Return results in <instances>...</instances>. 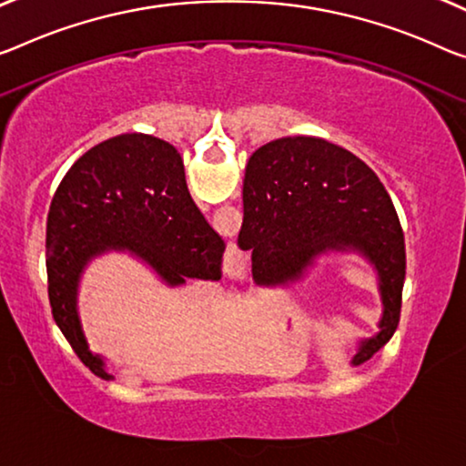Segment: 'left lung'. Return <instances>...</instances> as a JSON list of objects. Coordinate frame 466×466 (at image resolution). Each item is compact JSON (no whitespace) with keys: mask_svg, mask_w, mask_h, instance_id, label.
<instances>
[{"mask_svg":"<svg viewBox=\"0 0 466 466\" xmlns=\"http://www.w3.org/2000/svg\"><path fill=\"white\" fill-rule=\"evenodd\" d=\"M238 243L252 252L258 285L299 281L320 256L358 254L373 267L383 312L352 364L369 360L396 331L406 277L404 233L388 189L352 152L319 137L258 147L243 178Z\"/></svg>","mask_w":466,"mask_h":466,"instance_id":"8db88e82","label":"left lung"}]
</instances>
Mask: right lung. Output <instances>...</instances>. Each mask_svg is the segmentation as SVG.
<instances>
[{
	"instance_id": "1",
	"label": "right lung",
	"mask_w": 466,
	"mask_h": 466,
	"mask_svg": "<svg viewBox=\"0 0 466 466\" xmlns=\"http://www.w3.org/2000/svg\"><path fill=\"white\" fill-rule=\"evenodd\" d=\"M46 248L54 320L85 367L108 381L78 317V283L91 260L127 252L168 288L223 277L225 241L189 196L181 154L146 133L97 143L70 167L49 206Z\"/></svg>"
}]
</instances>
